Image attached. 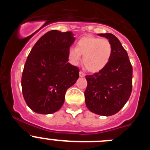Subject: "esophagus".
I'll return each mask as SVG.
<instances>
[{
    "instance_id": "1",
    "label": "esophagus",
    "mask_w": 150,
    "mask_h": 150,
    "mask_svg": "<svg viewBox=\"0 0 150 150\" xmlns=\"http://www.w3.org/2000/svg\"><path fill=\"white\" fill-rule=\"evenodd\" d=\"M86 76V74L83 72V71H79V76H81V77H83V76Z\"/></svg>"
}]
</instances>
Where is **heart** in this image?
Wrapping results in <instances>:
<instances>
[{"mask_svg":"<svg viewBox=\"0 0 150 150\" xmlns=\"http://www.w3.org/2000/svg\"><path fill=\"white\" fill-rule=\"evenodd\" d=\"M83 55V64L90 72H98L107 66L112 55V46L108 40L93 36H84L76 43V48L68 50V59L77 65Z\"/></svg>","mask_w":150,"mask_h":150,"instance_id":"heart-1","label":"heart"}]
</instances>
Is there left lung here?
Segmentation results:
<instances>
[{
  "mask_svg": "<svg viewBox=\"0 0 150 150\" xmlns=\"http://www.w3.org/2000/svg\"><path fill=\"white\" fill-rule=\"evenodd\" d=\"M112 46L110 59L104 69L86 76L85 100L91 112L101 116L116 114L126 104L132 91V65L126 50L113 34H99Z\"/></svg>",
  "mask_w": 150,
  "mask_h": 150,
  "instance_id": "left-lung-1",
  "label": "left lung"
}]
</instances>
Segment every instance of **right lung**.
<instances>
[{"instance_id": "add662e5", "label": "right lung", "mask_w": 150, "mask_h": 150, "mask_svg": "<svg viewBox=\"0 0 150 150\" xmlns=\"http://www.w3.org/2000/svg\"><path fill=\"white\" fill-rule=\"evenodd\" d=\"M74 40L71 31L52 30L30 50L22 72V91L26 104L34 112L50 114L59 110L67 89L79 78V68L67 62Z\"/></svg>"}]
</instances>
